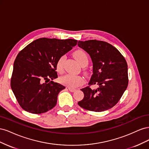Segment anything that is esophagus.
Masks as SVG:
<instances>
[{"label":"esophagus","mask_w":149,"mask_h":149,"mask_svg":"<svg viewBox=\"0 0 149 149\" xmlns=\"http://www.w3.org/2000/svg\"><path fill=\"white\" fill-rule=\"evenodd\" d=\"M68 89L70 92H72V93H73L76 91L75 89H72V88H68Z\"/></svg>","instance_id":"obj_1"}]
</instances>
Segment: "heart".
I'll list each match as a JSON object with an SVG mask.
<instances>
[{
  "label": "heart",
  "mask_w": 149,
  "mask_h": 149,
  "mask_svg": "<svg viewBox=\"0 0 149 149\" xmlns=\"http://www.w3.org/2000/svg\"><path fill=\"white\" fill-rule=\"evenodd\" d=\"M74 57L75 59L78 61L79 63L82 65L84 63H88V56L86 53L82 49H78L74 52ZM66 60V56L63 55L59 58L56 62V70L59 73H62L63 71V67L65 61ZM60 81L61 84L70 88H75L81 85L83 83V78L81 76L72 74H67L64 76H61L60 78Z\"/></svg>",
  "instance_id": "obj_1"
}]
</instances>
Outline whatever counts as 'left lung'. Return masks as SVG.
<instances>
[{"mask_svg":"<svg viewBox=\"0 0 149 149\" xmlns=\"http://www.w3.org/2000/svg\"><path fill=\"white\" fill-rule=\"evenodd\" d=\"M78 45L86 52L93 63V74L88 87L81 90L84 98L78 102L84 109L102 112L114 107L128 85L127 64L118 49L96 40L79 41ZM97 84L93 90L91 86Z\"/></svg>","mask_w":149,"mask_h":149,"instance_id":"left-lung-1","label":"left lung"}]
</instances>
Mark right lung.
Masks as SVG:
<instances>
[{
  "label": "right lung",
  "mask_w": 149,
  "mask_h": 149,
  "mask_svg": "<svg viewBox=\"0 0 149 149\" xmlns=\"http://www.w3.org/2000/svg\"><path fill=\"white\" fill-rule=\"evenodd\" d=\"M77 42L74 39L42 38L19 53L13 64L10 86L22 109L42 114L56 106L58 94L65 88L52 81L58 78L56 62Z\"/></svg>",
  "instance_id": "1"
}]
</instances>
